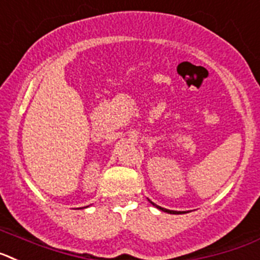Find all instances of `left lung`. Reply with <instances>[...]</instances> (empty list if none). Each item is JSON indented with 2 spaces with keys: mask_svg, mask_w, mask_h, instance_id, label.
<instances>
[{
  "mask_svg": "<svg viewBox=\"0 0 260 260\" xmlns=\"http://www.w3.org/2000/svg\"><path fill=\"white\" fill-rule=\"evenodd\" d=\"M149 202H150V200H149ZM152 203V202H150ZM153 205H154V207H157L158 209H161V211H164V212H168V213H171V214H182V213H184V212H178V211H170V209H166V208H162V207H159V205H157V204H154V203H152Z\"/></svg>",
  "mask_w": 260,
  "mask_h": 260,
  "instance_id": "1",
  "label": "left lung"
}]
</instances>
